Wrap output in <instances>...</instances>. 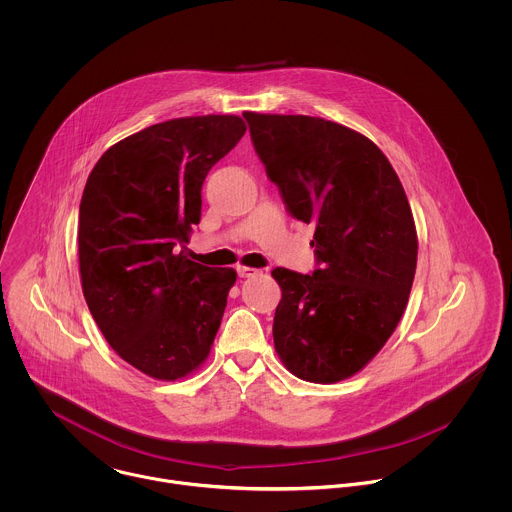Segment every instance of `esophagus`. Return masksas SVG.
<instances>
[{
    "label": "esophagus",
    "mask_w": 512,
    "mask_h": 512,
    "mask_svg": "<svg viewBox=\"0 0 512 512\" xmlns=\"http://www.w3.org/2000/svg\"><path fill=\"white\" fill-rule=\"evenodd\" d=\"M236 272H238V276H240V278H254V276H258V274H260V270L250 268V266H238V268H236Z\"/></svg>",
    "instance_id": "1"
}]
</instances>
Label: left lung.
I'll return each instance as SVG.
<instances>
[{"instance_id":"left-lung-1","label":"left lung","mask_w":512,"mask_h":512,"mask_svg":"<svg viewBox=\"0 0 512 512\" xmlns=\"http://www.w3.org/2000/svg\"><path fill=\"white\" fill-rule=\"evenodd\" d=\"M252 144L293 219L315 226L319 268L272 272L282 288L274 345L301 380L363 370L404 315L418 234L404 187L363 134L313 116L244 112Z\"/></svg>"}]
</instances>
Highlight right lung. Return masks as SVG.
<instances>
[{
  "label": "right lung",
  "mask_w": 512,
  "mask_h": 512,
  "mask_svg": "<svg viewBox=\"0 0 512 512\" xmlns=\"http://www.w3.org/2000/svg\"><path fill=\"white\" fill-rule=\"evenodd\" d=\"M244 132L230 114L167 120L106 149L88 175L82 293L108 345L151 378H183L211 353L236 272L189 260L185 244L207 173Z\"/></svg>",
  "instance_id": "1"
}]
</instances>
